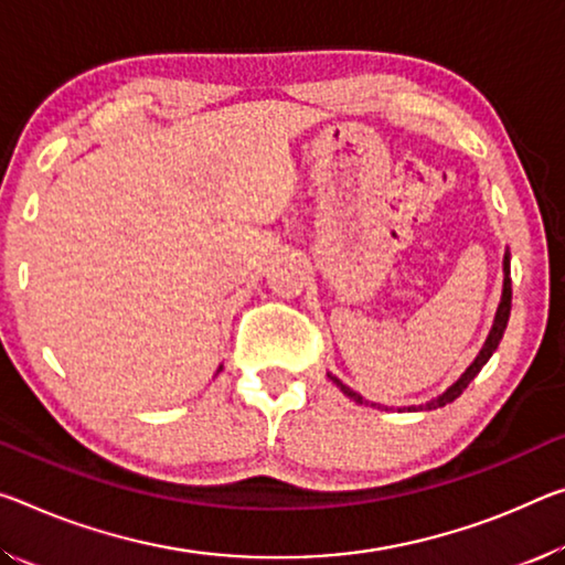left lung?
I'll list each match as a JSON object with an SVG mask.
<instances>
[{
  "instance_id": "obj_1",
  "label": "left lung",
  "mask_w": 565,
  "mask_h": 565,
  "mask_svg": "<svg viewBox=\"0 0 565 565\" xmlns=\"http://www.w3.org/2000/svg\"><path fill=\"white\" fill-rule=\"evenodd\" d=\"M510 299H513V289H510V250L505 248V256H503V294H500V303H498L495 319H492V327H490V334H488V339H486V344H482V349L478 352L476 360L470 362L468 370H465V372L460 374V380L452 382L450 387H447V390L443 392V395H437L435 399L425 402V405H412V407H407V409H412V412H419V409H437V407L450 405V402H455V399H458V397L462 395V390L468 387V384L478 377V372L482 370V366L488 364L492 352H495L498 344H500V339H503V331H505V327H508V317H510ZM327 377H329L331 382H334L337 387L342 390L349 399H354L356 405H370V402H366V399L360 395V392H354L352 387H347V384H344L342 380H339V377H334V374H327ZM372 407H374V402H372Z\"/></svg>"
}]
</instances>
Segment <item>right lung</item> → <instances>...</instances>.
Returning a JSON list of instances; mask_svg holds the SVG:
<instances>
[{"label": "right lung", "instance_id": "obj_1", "mask_svg": "<svg viewBox=\"0 0 565 565\" xmlns=\"http://www.w3.org/2000/svg\"><path fill=\"white\" fill-rule=\"evenodd\" d=\"M221 370H223V366H218V372H221ZM218 372H216V374H218Z\"/></svg>", "mask_w": 565, "mask_h": 565}]
</instances>
